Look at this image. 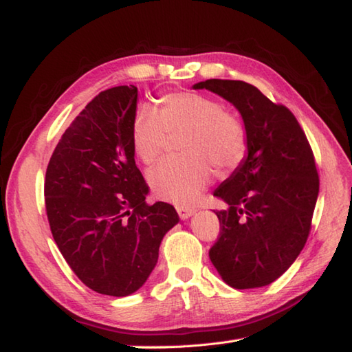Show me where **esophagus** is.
<instances>
[{
	"label": "esophagus",
	"mask_w": 352,
	"mask_h": 352,
	"mask_svg": "<svg viewBox=\"0 0 352 352\" xmlns=\"http://www.w3.org/2000/svg\"><path fill=\"white\" fill-rule=\"evenodd\" d=\"M177 213L182 219H188V218H190L193 213H195V208L186 207V206H177Z\"/></svg>",
	"instance_id": "esophagus-1"
}]
</instances>
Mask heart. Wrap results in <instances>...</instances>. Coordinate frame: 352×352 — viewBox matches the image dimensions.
Returning a JSON list of instances; mask_svg holds the SVG:
<instances>
[{
    "label": "heart",
    "instance_id": "1",
    "mask_svg": "<svg viewBox=\"0 0 352 352\" xmlns=\"http://www.w3.org/2000/svg\"><path fill=\"white\" fill-rule=\"evenodd\" d=\"M184 131L182 157L160 163L148 175L155 197L177 206L195 203L213 177V169L230 170L248 149L245 125L210 96L175 92L157 100L155 113L140 109L133 119L131 145L142 163L160 160L168 134Z\"/></svg>",
    "mask_w": 352,
    "mask_h": 352
}]
</instances>
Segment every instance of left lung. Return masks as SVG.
Returning a JSON list of instances; mask_svg holds the SVG:
<instances>
[{"label":"left lung","mask_w":352,"mask_h":352,"mask_svg":"<svg viewBox=\"0 0 352 352\" xmlns=\"http://www.w3.org/2000/svg\"><path fill=\"white\" fill-rule=\"evenodd\" d=\"M208 89L241 111L248 155L214 197L218 241L208 251L222 280L234 289L271 284L300 256L311 230L319 175L311 146L294 113L241 80H206Z\"/></svg>","instance_id":"left-lung-1"}]
</instances>
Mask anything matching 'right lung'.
<instances>
[{"instance_id":"right-lung-1","label":"right lung","mask_w":352,"mask_h":352,"mask_svg":"<svg viewBox=\"0 0 352 352\" xmlns=\"http://www.w3.org/2000/svg\"><path fill=\"white\" fill-rule=\"evenodd\" d=\"M136 101L131 85L100 92L66 129L45 174L52 237L72 272L101 295L136 292L178 222L170 204L145 201L131 145Z\"/></svg>"}]
</instances>
